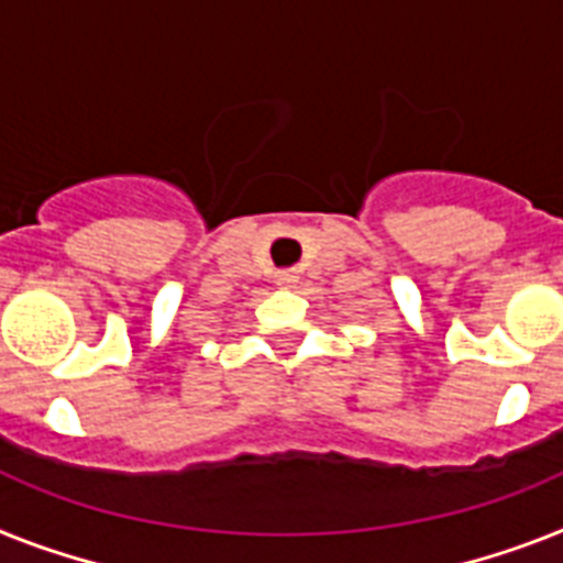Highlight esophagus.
I'll return each instance as SVG.
<instances>
[{
    "label": "esophagus",
    "mask_w": 563,
    "mask_h": 563,
    "mask_svg": "<svg viewBox=\"0 0 563 563\" xmlns=\"http://www.w3.org/2000/svg\"><path fill=\"white\" fill-rule=\"evenodd\" d=\"M296 271H278L276 273V285H282V287H292L296 285Z\"/></svg>",
    "instance_id": "esophagus-1"
}]
</instances>
